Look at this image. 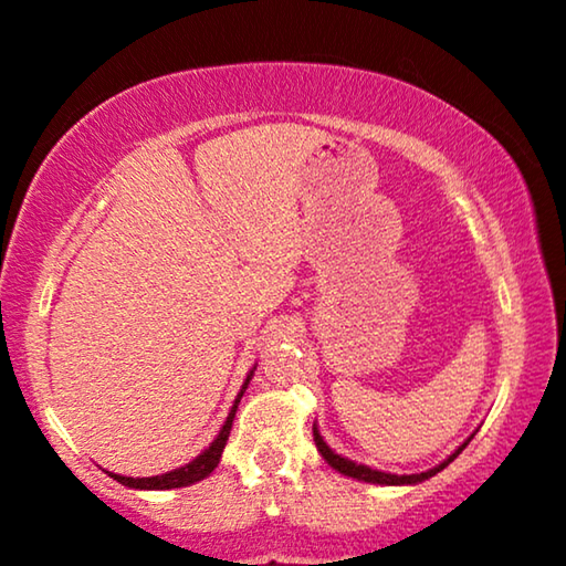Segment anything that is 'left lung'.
<instances>
[{
  "mask_svg": "<svg viewBox=\"0 0 566 566\" xmlns=\"http://www.w3.org/2000/svg\"><path fill=\"white\" fill-rule=\"evenodd\" d=\"M471 437H473V434H471ZM471 437H469V440L463 442L461 448L455 450V453H450V455L446 458V461H442L440 465H434V469L421 471V473H403V476H398V473H388V471L370 469V465L354 463V461H349V458L338 455L336 450H331V448H328V442L323 440L321 432H318V427L313 424V440H315V448H318V453L323 455V461H326V463L331 465V469H336L338 473H344V476H352V479H357V481H365V484H380V486H411V484H421V481L432 479L434 473H440L442 469H446V465L453 463L455 458L463 453V448L469 446Z\"/></svg>",
  "mask_w": 566,
  "mask_h": 566,
  "instance_id": "8db88e82",
  "label": "left lung"
}]
</instances>
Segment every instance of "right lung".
I'll list each match as a JSON object with an SVG mask.
<instances>
[{
  "instance_id": "add662e5",
  "label": "right lung",
  "mask_w": 566,
  "mask_h": 566,
  "mask_svg": "<svg viewBox=\"0 0 566 566\" xmlns=\"http://www.w3.org/2000/svg\"><path fill=\"white\" fill-rule=\"evenodd\" d=\"M253 373H255V367H253L251 373H248L243 388H240V394H238V398H235V403H232L228 419H224L220 434H217L214 440H212V446H209V448L205 450V453L196 455L191 463L180 465V469H172V471H168V473H160V476H147V479L120 476V473H111V471H108V476L116 479L118 484L132 486V489H180V486H191V484H196V481L207 479L209 473H212V471L217 469V463H220L222 450H224V446H228V437H230V429H232V419H235L238 403H240V398H243L248 382H251V378H253Z\"/></svg>"
}]
</instances>
